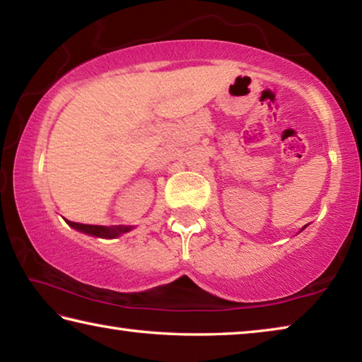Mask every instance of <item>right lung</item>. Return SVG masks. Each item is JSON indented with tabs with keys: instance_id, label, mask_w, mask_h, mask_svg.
Instances as JSON below:
<instances>
[{
	"instance_id": "1",
	"label": "right lung",
	"mask_w": 362,
	"mask_h": 362,
	"mask_svg": "<svg viewBox=\"0 0 362 362\" xmlns=\"http://www.w3.org/2000/svg\"><path fill=\"white\" fill-rule=\"evenodd\" d=\"M66 223L73 228H76L83 233H88V235H93L97 238H116L121 233H126L131 230V226H100V225H88V223H78V222H71V220H66Z\"/></svg>"
}]
</instances>
